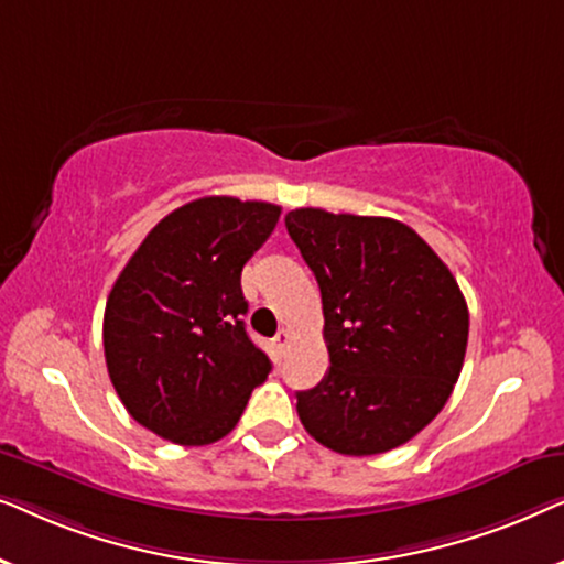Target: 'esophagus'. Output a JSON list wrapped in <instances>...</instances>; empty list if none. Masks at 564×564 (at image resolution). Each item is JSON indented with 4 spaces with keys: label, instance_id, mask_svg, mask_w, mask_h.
Returning a JSON list of instances; mask_svg holds the SVG:
<instances>
[{
    "label": "esophagus",
    "instance_id": "34e87169",
    "mask_svg": "<svg viewBox=\"0 0 564 564\" xmlns=\"http://www.w3.org/2000/svg\"><path fill=\"white\" fill-rule=\"evenodd\" d=\"M290 338H292V334L288 328H282L280 334L274 336V344H276V349H288V344H290Z\"/></svg>",
    "mask_w": 564,
    "mask_h": 564
}]
</instances>
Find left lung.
Here are the masks:
<instances>
[{
  "instance_id": "8db88e82",
  "label": "left lung",
  "mask_w": 564,
  "mask_h": 564,
  "mask_svg": "<svg viewBox=\"0 0 564 564\" xmlns=\"http://www.w3.org/2000/svg\"><path fill=\"white\" fill-rule=\"evenodd\" d=\"M284 226L318 280L330 359L297 392L305 431L349 457L411 442L465 365L469 313L449 267L392 218L297 207Z\"/></svg>"
}]
</instances>
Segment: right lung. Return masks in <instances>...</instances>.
<instances>
[{"instance_id": "right-lung-1", "label": "right lung", "mask_w": 564, "mask_h": 564, "mask_svg": "<svg viewBox=\"0 0 564 564\" xmlns=\"http://www.w3.org/2000/svg\"><path fill=\"white\" fill-rule=\"evenodd\" d=\"M282 207L199 197L156 223L112 284L105 359L128 413L182 446L234 431L272 361L246 334L241 272Z\"/></svg>"}]
</instances>
